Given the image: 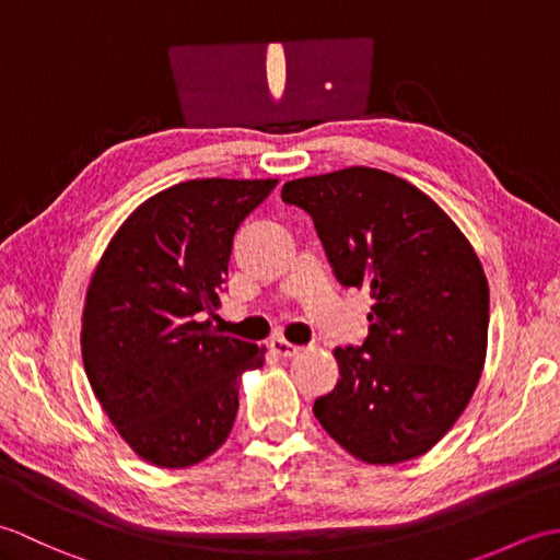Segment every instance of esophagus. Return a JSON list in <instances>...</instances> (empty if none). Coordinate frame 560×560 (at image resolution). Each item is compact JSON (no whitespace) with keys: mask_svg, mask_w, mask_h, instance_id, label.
<instances>
[{"mask_svg":"<svg viewBox=\"0 0 560 560\" xmlns=\"http://www.w3.org/2000/svg\"><path fill=\"white\" fill-rule=\"evenodd\" d=\"M271 349L277 351L279 355H283V359H291V355H299L303 351V347H299V343H291V341L281 339V337L271 339Z\"/></svg>","mask_w":560,"mask_h":560,"instance_id":"obj_1","label":"esophagus"}]
</instances>
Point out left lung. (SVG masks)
Masks as SVG:
<instances>
[{
	"mask_svg": "<svg viewBox=\"0 0 560 560\" xmlns=\"http://www.w3.org/2000/svg\"><path fill=\"white\" fill-rule=\"evenodd\" d=\"M311 213L341 287L371 291L368 337L339 347V383L313 413L353 457L423 455L467 407L489 337V283L467 237L419 187L377 168L283 185Z\"/></svg>",
	"mask_w": 560,
	"mask_h": 560,
	"instance_id": "1",
	"label": "left lung"
}]
</instances>
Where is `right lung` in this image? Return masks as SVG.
Segmentation results:
<instances>
[{"mask_svg": "<svg viewBox=\"0 0 560 560\" xmlns=\"http://www.w3.org/2000/svg\"><path fill=\"white\" fill-rule=\"evenodd\" d=\"M277 180H187L147 199L115 233L83 307L89 383L139 457L180 469L229 438L241 375L265 349L223 337L217 315L233 235Z\"/></svg>", "mask_w": 560, "mask_h": 560, "instance_id": "right-lung-1", "label": "right lung"}]
</instances>
